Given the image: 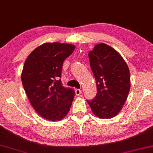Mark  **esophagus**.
Instances as JSON below:
<instances>
[{
    "instance_id": "obj_1",
    "label": "esophagus",
    "mask_w": 153,
    "mask_h": 153,
    "mask_svg": "<svg viewBox=\"0 0 153 153\" xmlns=\"http://www.w3.org/2000/svg\"><path fill=\"white\" fill-rule=\"evenodd\" d=\"M75 95L79 96L82 94V90H81V89H75Z\"/></svg>"
}]
</instances>
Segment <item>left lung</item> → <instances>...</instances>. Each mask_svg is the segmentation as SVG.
<instances>
[{
    "label": "left lung",
    "mask_w": 153,
    "mask_h": 153,
    "mask_svg": "<svg viewBox=\"0 0 153 153\" xmlns=\"http://www.w3.org/2000/svg\"><path fill=\"white\" fill-rule=\"evenodd\" d=\"M91 69L97 84L94 99L87 101L98 117H115L123 108L130 89V73L120 54L104 43L96 45L89 52Z\"/></svg>",
    "instance_id": "left-lung-1"
}]
</instances>
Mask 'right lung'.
Segmentation results:
<instances>
[{"instance_id": "obj_1", "label": "right lung", "mask_w": 153, "mask_h": 153, "mask_svg": "<svg viewBox=\"0 0 153 153\" xmlns=\"http://www.w3.org/2000/svg\"><path fill=\"white\" fill-rule=\"evenodd\" d=\"M75 45L46 42L36 48L24 63L22 82L34 110L45 119L59 121L68 114L75 91L60 80L64 60Z\"/></svg>"}]
</instances>
